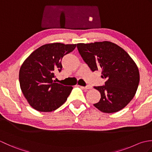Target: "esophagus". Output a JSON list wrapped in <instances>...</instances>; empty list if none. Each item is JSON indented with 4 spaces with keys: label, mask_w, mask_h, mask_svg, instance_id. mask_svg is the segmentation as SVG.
Instances as JSON below:
<instances>
[{
    "label": "esophagus",
    "mask_w": 152,
    "mask_h": 152,
    "mask_svg": "<svg viewBox=\"0 0 152 152\" xmlns=\"http://www.w3.org/2000/svg\"><path fill=\"white\" fill-rule=\"evenodd\" d=\"M79 86L80 87V88L83 89H92V86H88L86 87H83V86Z\"/></svg>",
    "instance_id": "34e87169"
}]
</instances>
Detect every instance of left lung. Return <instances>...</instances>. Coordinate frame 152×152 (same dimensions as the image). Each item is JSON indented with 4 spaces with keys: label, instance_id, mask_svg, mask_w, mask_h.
Segmentation results:
<instances>
[{
    "label": "left lung",
    "instance_id": "8db88e82",
    "mask_svg": "<svg viewBox=\"0 0 152 152\" xmlns=\"http://www.w3.org/2000/svg\"><path fill=\"white\" fill-rule=\"evenodd\" d=\"M83 59L92 71L101 70L105 86H95L101 93L93 104L100 111L114 113L125 108L133 99L140 81L138 68L122 48L109 41L77 44Z\"/></svg>",
    "mask_w": 152,
    "mask_h": 152
}]
</instances>
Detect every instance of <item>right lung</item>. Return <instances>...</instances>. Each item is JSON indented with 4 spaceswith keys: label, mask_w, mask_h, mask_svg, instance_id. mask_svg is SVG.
<instances>
[{
    "label": "right lung",
    "mask_w": 152,
    "mask_h": 152,
    "mask_svg": "<svg viewBox=\"0 0 152 152\" xmlns=\"http://www.w3.org/2000/svg\"><path fill=\"white\" fill-rule=\"evenodd\" d=\"M76 44L55 42L35 50L23 63L19 72L20 88L32 108L37 111L56 110L67 100L72 86L55 82V73L62 69L61 60Z\"/></svg>",
    "instance_id": "right-lung-1"
}]
</instances>
